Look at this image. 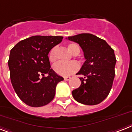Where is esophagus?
<instances>
[{
	"mask_svg": "<svg viewBox=\"0 0 132 132\" xmlns=\"http://www.w3.org/2000/svg\"><path fill=\"white\" fill-rule=\"evenodd\" d=\"M70 77H64V80L65 81H68V80H70Z\"/></svg>",
	"mask_w": 132,
	"mask_h": 132,
	"instance_id": "obj_1",
	"label": "esophagus"
}]
</instances>
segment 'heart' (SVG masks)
Returning <instances> with one entry per match:
<instances>
[{"label":"heart","instance_id":"obj_1","mask_svg":"<svg viewBox=\"0 0 132 132\" xmlns=\"http://www.w3.org/2000/svg\"><path fill=\"white\" fill-rule=\"evenodd\" d=\"M68 49L70 53L74 55H78L80 52L79 46L75 43H70L68 45ZM55 49L53 48L51 50L49 54V60L51 62L55 60ZM79 68V64L75 61H71L70 62H58L55 64L53 66V70L57 75L64 77L70 76L77 72Z\"/></svg>","mask_w":132,"mask_h":132}]
</instances>
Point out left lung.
<instances>
[{
	"mask_svg": "<svg viewBox=\"0 0 132 132\" xmlns=\"http://www.w3.org/2000/svg\"><path fill=\"white\" fill-rule=\"evenodd\" d=\"M83 49L86 60L77 75L81 84L72 92L74 99L86 105L100 104L108 96L112 86L116 57L114 50L104 40L89 33L68 36Z\"/></svg>",
	"mask_w": 132,
	"mask_h": 132,
	"instance_id": "left-lung-1",
	"label": "left lung"
}]
</instances>
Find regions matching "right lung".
Segmentation results:
<instances>
[{"label":"right lung","mask_w":132,"mask_h":132,"mask_svg":"<svg viewBox=\"0 0 132 132\" xmlns=\"http://www.w3.org/2000/svg\"><path fill=\"white\" fill-rule=\"evenodd\" d=\"M62 38L59 36H31L11 50L8 65L13 87L21 101L30 106L49 104L54 98L57 84L64 80L51 69L48 57L50 50ZM46 73L47 77H44Z\"/></svg>","instance_id":"right-lung-1"}]
</instances>
